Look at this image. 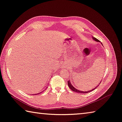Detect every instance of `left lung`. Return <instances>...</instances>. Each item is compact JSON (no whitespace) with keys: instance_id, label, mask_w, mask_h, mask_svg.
Instances as JSON below:
<instances>
[{"instance_id":"obj_1","label":"left lung","mask_w":122,"mask_h":122,"mask_svg":"<svg viewBox=\"0 0 122 122\" xmlns=\"http://www.w3.org/2000/svg\"><path fill=\"white\" fill-rule=\"evenodd\" d=\"M92 39H93V40H95V41H96V42H100V41L99 40H98L97 39H96V38H94V37H93V36H92ZM101 82H102V81H101L100 82V83H99V84L98 85V86H96L95 88H93V89H91V90L87 91H80V90H77V89H76L75 88H74V86H73V85H72V84H71V83L70 80H69V81H68L67 82H68V86L70 87V88L71 89V90H72V91H74V92H78V93H86L90 92L91 91H92L94 90H95V89L97 88V87L100 84V83H101Z\"/></svg>"}]
</instances>
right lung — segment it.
Masks as SVG:
<instances>
[{
  "label": "right lung",
  "instance_id": "obj_1",
  "mask_svg": "<svg viewBox=\"0 0 122 122\" xmlns=\"http://www.w3.org/2000/svg\"><path fill=\"white\" fill-rule=\"evenodd\" d=\"M44 90H43L42 91H41V92H39V93H36V94H33V95H37V94H38V93H41V92H43V91H44Z\"/></svg>",
  "mask_w": 122,
  "mask_h": 122
}]
</instances>
